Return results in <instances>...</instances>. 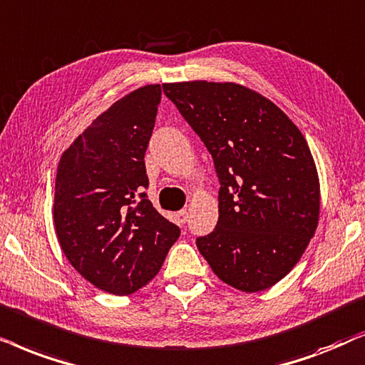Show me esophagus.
I'll use <instances>...</instances> for the list:
<instances>
[{"label": "esophagus", "instance_id": "1", "mask_svg": "<svg viewBox=\"0 0 365 365\" xmlns=\"http://www.w3.org/2000/svg\"><path fill=\"white\" fill-rule=\"evenodd\" d=\"M188 220V212L187 210H180L177 213V222L178 223H185Z\"/></svg>", "mask_w": 365, "mask_h": 365}]
</instances>
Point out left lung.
I'll list each match as a JSON object with an SVG mask.
<instances>
[{"instance_id":"1","label":"left lung","mask_w":365,"mask_h":365,"mask_svg":"<svg viewBox=\"0 0 365 365\" xmlns=\"http://www.w3.org/2000/svg\"><path fill=\"white\" fill-rule=\"evenodd\" d=\"M163 93L212 153L218 222L197 247L218 279L252 294L284 279L317 230L320 182L297 125L233 81L163 83Z\"/></svg>"}]
</instances>
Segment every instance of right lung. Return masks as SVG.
I'll return each mask as SVG.
<instances>
[{"label":"right lung","instance_id":"obj_1","mask_svg":"<svg viewBox=\"0 0 365 365\" xmlns=\"http://www.w3.org/2000/svg\"><path fill=\"white\" fill-rule=\"evenodd\" d=\"M160 98L158 83L121 96L58 162L53 220L63 254L85 280L113 295L152 282L180 237L143 193Z\"/></svg>","mask_w":365,"mask_h":365}]
</instances>
